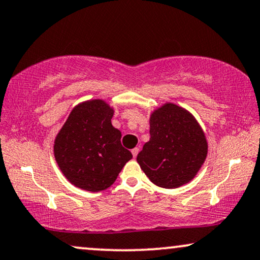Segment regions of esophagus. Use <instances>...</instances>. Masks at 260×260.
I'll return each instance as SVG.
<instances>
[{
    "label": "esophagus",
    "instance_id": "obj_1",
    "mask_svg": "<svg viewBox=\"0 0 260 260\" xmlns=\"http://www.w3.org/2000/svg\"><path fill=\"white\" fill-rule=\"evenodd\" d=\"M131 152H133V156H134V157L136 158V156L138 155V152H140V149H138V148H134L133 150H131Z\"/></svg>",
    "mask_w": 260,
    "mask_h": 260
}]
</instances>
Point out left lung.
Returning a JSON list of instances; mask_svg holds the SVG:
<instances>
[{
    "label": "left lung",
    "mask_w": 260,
    "mask_h": 260,
    "mask_svg": "<svg viewBox=\"0 0 260 260\" xmlns=\"http://www.w3.org/2000/svg\"><path fill=\"white\" fill-rule=\"evenodd\" d=\"M150 140L137 155V162L149 180L162 188L190 182L207 157L205 133L188 110L166 103L151 112Z\"/></svg>",
    "instance_id": "obj_1"
}]
</instances>
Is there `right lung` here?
<instances>
[{
  "mask_svg": "<svg viewBox=\"0 0 260 260\" xmlns=\"http://www.w3.org/2000/svg\"><path fill=\"white\" fill-rule=\"evenodd\" d=\"M115 110L103 99L76 105L54 140V157L73 186L101 191L115 182L133 154L120 143L112 125Z\"/></svg>",
  "mask_w": 260,
  "mask_h": 260,
  "instance_id": "right-lung-1",
  "label": "right lung"
}]
</instances>
